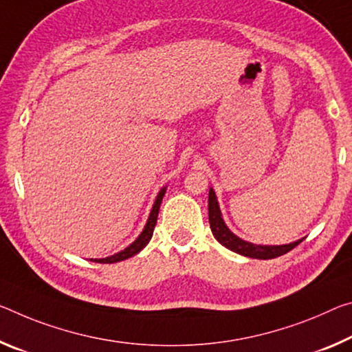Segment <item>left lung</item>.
<instances>
[{"label":"left lung","instance_id":"8db88e82","mask_svg":"<svg viewBox=\"0 0 352 352\" xmlns=\"http://www.w3.org/2000/svg\"><path fill=\"white\" fill-rule=\"evenodd\" d=\"M208 219H210V227L211 232H213V236L219 241L222 246L233 250L239 255L249 256V258H258V260H270L276 258V256H280L287 254L293 248H296L298 244L302 241V239H298V241H293L289 244H280V246H263V244H254L249 241H244L243 238L236 236L227 224L222 219V213L219 208V204H217V197L213 188H210L208 192Z\"/></svg>","mask_w":352,"mask_h":352}]
</instances>
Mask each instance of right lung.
Wrapping results in <instances>:
<instances>
[{
    "label": "right lung",
    "mask_w": 352,
    "mask_h": 352,
    "mask_svg": "<svg viewBox=\"0 0 352 352\" xmlns=\"http://www.w3.org/2000/svg\"><path fill=\"white\" fill-rule=\"evenodd\" d=\"M166 189L167 186H163L160 189L158 196H156L155 202L152 210H150V214H148V219L146 222V226H144L142 232L139 233V236L133 241L130 246H126L124 250H120V252H117L111 256H106V258H91L92 261H96V263H117V261H122V260H126L130 258V256L136 255L138 252H141V250L147 246L150 239H152L153 235V228L156 226V219H158V211H160V205L163 202V197L166 194Z\"/></svg>",
    "instance_id": "1"
}]
</instances>
